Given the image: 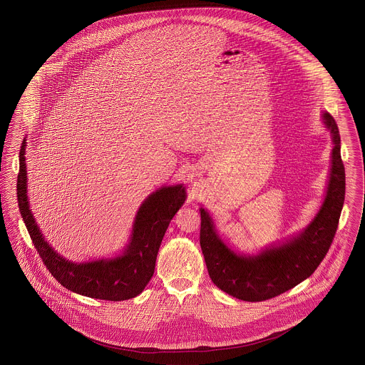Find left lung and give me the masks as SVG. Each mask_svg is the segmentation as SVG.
<instances>
[{
	"mask_svg": "<svg viewBox=\"0 0 365 365\" xmlns=\"http://www.w3.org/2000/svg\"><path fill=\"white\" fill-rule=\"evenodd\" d=\"M322 123L332 141L329 180L318 214L302 231L257 253H241L222 241L211 215L200 207V247L205 265L210 278L224 293L247 302L274 298L312 276L327 255L344 205L346 173L338 125L329 112H322Z\"/></svg>",
	"mask_w": 365,
	"mask_h": 365,
	"instance_id": "left-lung-1",
	"label": "left lung"
}]
</instances>
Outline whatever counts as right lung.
Returning <instances> with one entry per match:
<instances>
[{
    "mask_svg": "<svg viewBox=\"0 0 365 365\" xmlns=\"http://www.w3.org/2000/svg\"><path fill=\"white\" fill-rule=\"evenodd\" d=\"M26 146L24 140L19 150L18 205L33 244L53 278L73 293L104 301L118 302L143 293L154 274L160 242L170 222L186 200V187L163 186L151 192L135 214L128 244L115 257L75 262L53 250L30 210Z\"/></svg>",
    "mask_w": 365,
    "mask_h": 365,
    "instance_id": "1",
    "label": "right lung"
}]
</instances>
